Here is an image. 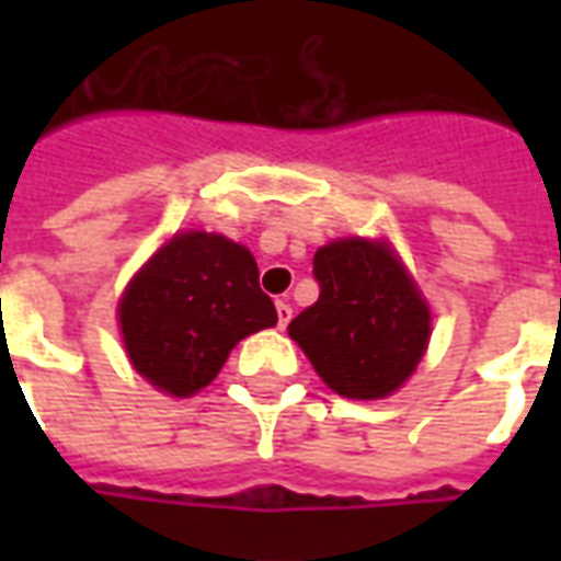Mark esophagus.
I'll return each instance as SVG.
<instances>
[{
  "instance_id": "1",
  "label": "esophagus",
  "mask_w": 561,
  "mask_h": 561,
  "mask_svg": "<svg viewBox=\"0 0 561 561\" xmlns=\"http://www.w3.org/2000/svg\"><path fill=\"white\" fill-rule=\"evenodd\" d=\"M291 306L285 304V300H279V304H276V324H279L282 330L288 328V321H291Z\"/></svg>"
}]
</instances>
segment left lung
Here are the masks:
<instances>
[{
    "label": "left lung",
    "mask_w": 561,
    "mask_h": 561,
    "mask_svg": "<svg viewBox=\"0 0 561 561\" xmlns=\"http://www.w3.org/2000/svg\"><path fill=\"white\" fill-rule=\"evenodd\" d=\"M318 300L288 324L330 390L378 400L400 388L430 342V309L390 245L336 240L312 261Z\"/></svg>",
    "instance_id": "8db88e82"
}]
</instances>
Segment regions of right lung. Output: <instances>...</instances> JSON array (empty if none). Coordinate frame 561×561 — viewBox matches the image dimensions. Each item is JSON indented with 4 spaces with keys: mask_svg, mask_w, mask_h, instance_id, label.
<instances>
[{
    "mask_svg": "<svg viewBox=\"0 0 561 561\" xmlns=\"http://www.w3.org/2000/svg\"><path fill=\"white\" fill-rule=\"evenodd\" d=\"M273 324L276 306L257 285L252 252L204 231L161 245L119 304L131 364L173 397L207 388L237 342Z\"/></svg>",
    "mask_w": 561,
    "mask_h": 561,
    "instance_id": "right-lung-1",
    "label": "right lung"
}]
</instances>
